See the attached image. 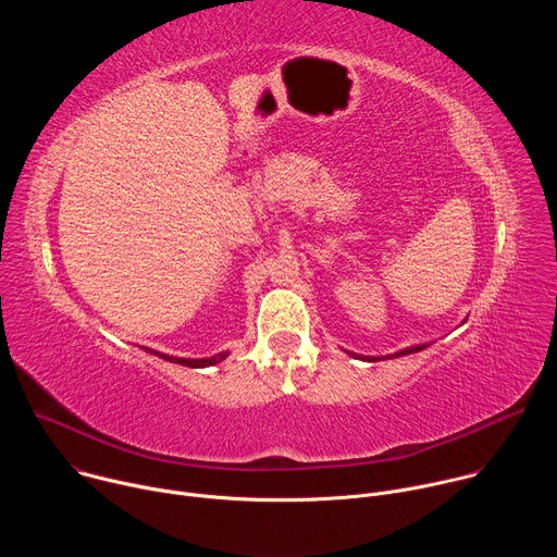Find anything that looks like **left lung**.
Wrapping results in <instances>:
<instances>
[{"instance_id":"obj_1","label":"left lung","mask_w":557,"mask_h":557,"mask_svg":"<svg viewBox=\"0 0 557 557\" xmlns=\"http://www.w3.org/2000/svg\"><path fill=\"white\" fill-rule=\"evenodd\" d=\"M423 348H428V346H414V348H406V350H401V352H396V355H392V357H401V355H410V352H419V350H423ZM370 361V359H368ZM376 361V359H374Z\"/></svg>"}]
</instances>
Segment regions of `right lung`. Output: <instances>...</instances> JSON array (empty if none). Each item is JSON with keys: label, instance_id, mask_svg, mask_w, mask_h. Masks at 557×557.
I'll return each mask as SVG.
<instances>
[{"label": "right lung", "instance_id": "add662e5", "mask_svg": "<svg viewBox=\"0 0 557 557\" xmlns=\"http://www.w3.org/2000/svg\"><path fill=\"white\" fill-rule=\"evenodd\" d=\"M153 355H158V352H153ZM158 357H163V359H168V361H172V363L187 366V368H207V366L220 363V361L226 357V352H220V355L209 357V359H181V357H170V355H158Z\"/></svg>", "mask_w": 557, "mask_h": 557}]
</instances>
